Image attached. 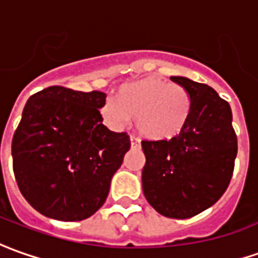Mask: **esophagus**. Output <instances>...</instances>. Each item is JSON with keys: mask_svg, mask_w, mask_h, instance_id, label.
<instances>
[{"mask_svg": "<svg viewBox=\"0 0 258 258\" xmlns=\"http://www.w3.org/2000/svg\"><path fill=\"white\" fill-rule=\"evenodd\" d=\"M130 143H131V147H140V140L137 137H130Z\"/></svg>", "mask_w": 258, "mask_h": 258, "instance_id": "1", "label": "esophagus"}]
</instances>
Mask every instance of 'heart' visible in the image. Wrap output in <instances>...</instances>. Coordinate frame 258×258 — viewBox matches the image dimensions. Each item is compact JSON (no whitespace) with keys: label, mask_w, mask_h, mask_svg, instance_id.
<instances>
[{"label":"heart","mask_w":258,"mask_h":258,"mask_svg":"<svg viewBox=\"0 0 258 258\" xmlns=\"http://www.w3.org/2000/svg\"><path fill=\"white\" fill-rule=\"evenodd\" d=\"M192 114V97L179 85L147 78L122 85L114 100L101 108L104 121L113 128H124L137 118V128L147 138L169 140L178 136Z\"/></svg>","instance_id":"obj_1"}]
</instances>
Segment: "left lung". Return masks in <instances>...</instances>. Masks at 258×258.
I'll list each match as a JSON object with an SVG mask.
<instances>
[{
    "label": "left lung",
    "instance_id": "8db88e82",
    "mask_svg": "<svg viewBox=\"0 0 258 258\" xmlns=\"http://www.w3.org/2000/svg\"><path fill=\"white\" fill-rule=\"evenodd\" d=\"M192 97L185 128L171 140L143 141V192L162 216L189 219L220 199L230 183L237 137L232 108L210 86L171 76Z\"/></svg>",
    "mask_w": 258,
    "mask_h": 258
}]
</instances>
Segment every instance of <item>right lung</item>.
<instances>
[{"instance_id":"right-lung-1","label":"right lung","mask_w":258,"mask_h":258,"mask_svg":"<svg viewBox=\"0 0 258 258\" xmlns=\"http://www.w3.org/2000/svg\"><path fill=\"white\" fill-rule=\"evenodd\" d=\"M104 104L103 92L62 86L26 101L12 138V164L21 194L43 216L85 220L106 202L130 137L103 124Z\"/></svg>"}]
</instances>
